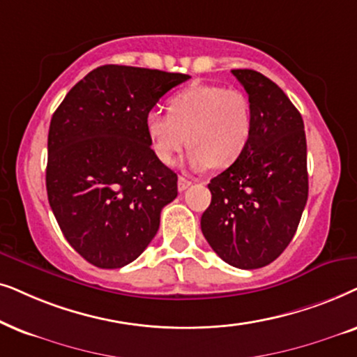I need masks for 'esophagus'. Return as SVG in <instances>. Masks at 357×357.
<instances>
[{
  "label": "esophagus",
  "mask_w": 357,
  "mask_h": 357,
  "mask_svg": "<svg viewBox=\"0 0 357 357\" xmlns=\"http://www.w3.org/2000/svg\"><path fill=\"white\" fill-rule=\"evenodd\" d=\"M189 186H191V181H189L188 178H184V176H179V178H178V189H179V192L186 191Z\"/></svg>",
  "instance_id": "1"
}]
</instances>
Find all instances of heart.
<instances>
[{
  "label": "heart",
  "mask_w": 357,
  "mask_h": 357,
  "mask_svg": "<svg viewBox=\"0 0 357 357\" xmlns=\"http://www.w3.org/2000/svg\"><path fill=\"white\" fill-rule=\"evenodd\" d=\"M251 107L240 89L194 84L168 102V112L150 111L145 132L151 151L171 165L184 146L192 168H227L240 158L251 137Z\"/></svg>",
  "instance_id": "1"
}]
</instances>
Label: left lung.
Masks as SVG:
<instances>
[{"label": "left lung", "mask_w": 357, "mask_h": 357, "mask_svg": "<svg viewBox=\"0 0 357 357\" xmlns=\"http://www.w3.org/2000/svg\"><path fill=\"white\" fill-rule=\"evenodd\" d=\"M248 93L251 137L243 153L208 183L202 234L230 266L258 269L296 235L308 197L307 140L301 112L255 70H231Z\"/></svg>", "instance_id": "obj_1"}]
</instances>
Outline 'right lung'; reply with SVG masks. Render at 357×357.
<instances>
[{
  "mask_svg": "<svg viewBox=\"0 0 357 357\" xmlns=\"http://www.w3.org/2000/svg\"><path fill=\"white\" fill-rule=\"evenodd\" d=\"M191 78L104 65L70 89L49 129L45 184L61 234L88 263L116 269L144 253L178 176L151 151L145 117Z\"/></svg>",
  "mask_w": 357,
  "mask_h": 357,
  "instance_id": "add662e5",
  "label": "right lung"
}]
</instances>
